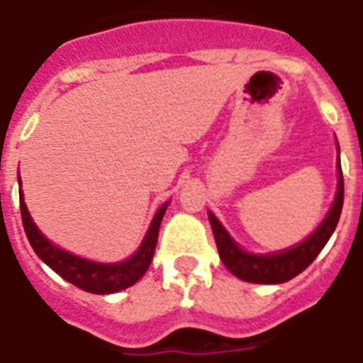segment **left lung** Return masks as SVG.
<instances>
[{
	"instance_id": "obj_1",
	"label": "left lung",
	"mask_w": 363,
	"mask_h": 363,
	"mask_svg": "<svg viewBox=\"0 0 363 363\" xmlns=\"http://www.w3.org/2000/svg\"><path fill=\"white\" fill-rule=\"evenodd\" d=\"M335 169H337V190H335L334 201L330 205L326 216L309 237L291 248L270 253L248 252L229 235L228 229L223 228V223L208 211V222H211L212 233H214L218 253L229 272L242 281H250V284L278 285L293 279L294 276H298L302 270H306L313 263L315 257L330 240L332 233L335 231V225L340 222L341 208H343V173H341L340 164V143H337V167Z\"/></svg>"
}]
</instances>
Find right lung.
I'll list each match as a JSON object with an SVG mask.
<instances>
[{
    "label": "right lung",
    "instance_id": "1",
    "mask_svg": "<svg viewBox=\"0 0 363 363\" xmlns=\"http://www.w3.org/2000/svg\"><path fill=\"white\" fill-rule=\"evenodd\" d=\"M18 194L23 229H26L29 244H31L33 252L38 255V259L48 264L61 278L67 279L69 284L93 294L119 293V291L130 287V285H134L135 281H140L143 278V274L147 272V268H149L152 261V255H155L162 218H164L167 207H169V201H166L155 212L151 225L147 229L145 237L141 240L140 248L134 252V255L123 259V261H117V263H100V261H91V259L79 257L76 253L59 248L57 244H54L50 238L44 237L43 231L37 228V223L33 222V218L29 214L28 205L23 201L22 179H20V175Z\"/></svg>",
    "mask_w": 363,
    "mask_h": 363
}]
</instances>
